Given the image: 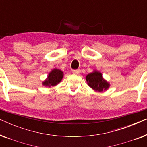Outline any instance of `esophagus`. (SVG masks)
<instances>
[{
    "label": "esophagus",
    "mask_w": 147,
    "mask_h": 147,
    "mask_svg": "<svg viewBox=\"0 0 147 147\" xmlns=\"http://www.w3.org/2000/svg\"><path fill=\"white\" fill-rule=\"evenodd\" d=\"M72 72H73L74 74H80V72H81V70L80 69H74V70H72Z\"/></svg>",
    "instance_id": "obj_1"
}]
</instances>
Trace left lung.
<instances>
[{"label":"left lung","instance_id":"left-lung-1","mask_svg":"<svg viewBox=\"0 0 147 147\" xmlns=\"http://www.w3.org/2000/svg\"><path fill=\"white\" fill-rule=\"evenodd\" d=\"M86 78L88 86L95 91L102 92L107 90L110 86L108 82L104 79L102 74L99 71H94L88 74Z\"/></svg>","mask_w":147,"mask_h":147}]
</instances>
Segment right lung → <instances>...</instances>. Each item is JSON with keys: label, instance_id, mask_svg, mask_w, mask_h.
<instances>
[{"label": "right lung", "instance_id": "1", "mask_svg": "<svg viewBox=\"0 0 147 147\" xmlns=\"http://www.w3.org/2000/svg\"><path fill=\"white\" fill-rule=\"evenodd\" d=\"M63 71L57 69H54L50 72L45 81L43 82V85L45 86H54L59 84L63 78Z\"/></svg>", "mask_w": 147, "mask_h": 147}]
</instances>
